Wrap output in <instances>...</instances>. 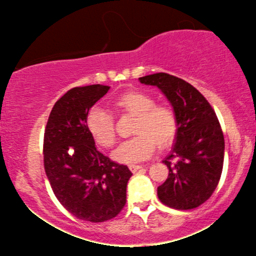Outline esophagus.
Instances as JSON below:
<instances>
[{
	"label": "esophagus",
	"instance_id": "1",
	"mask_svg": "<svg viewBox=\"0 0 256 256\" xmlns=\"http://www.w3.org/2000/svg\"><path fill=\"white\" fill-rule=\"evenodd\" d=\"M128 168L131 170V172H137V171H140V170H142L143 168V166H140V165H130V167H128Z\"/></svg>",
	"mask_w": 256,
	"mask_h": 256
}]
</instances>
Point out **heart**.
<instances>
[{
  "label": "heart",
  "mask_w": 256,
  "mask_h": 256,
  "mask_svg": "<svg viewBox=\"0 0 256 256\" xmlns=\"http://www.w3.org/2000/svg\"><path fill=\"white\" fill-rule=\"evenodd\" d=\"M114 110L134 116V134L112 154L122 164H136L148 158L154 152L155 143L166 148L174 140L178 131L177 114L171 106L156 104L149 94L143 91H128L113 102ZM86 128L95 142L104 148H110L116 142L114 118L101 108H92L86 116Z\"/></svg>",
  "instance_id": "obj_1"
}]
</instances>
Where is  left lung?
Masks as SVG:
<instances>
[{"label": "left lung", "mask_w": 256, "mask_h": 256, "mask_svg": "<svg viewBox=\"0 0 256 256\" xmlns=\"http://www.w3.org/2000/svg\"><path fill=\"white\" fill-rule=\"evenodd\" d=\"M161 90L177 114L178 131L171 154L162 161L168 177L158 188L164 204L192 210L210 198L220 180L225 142L212 106L198 89L168 73L138 78Z\"/></svg>", "instance_id": "8db88e82"}]
</instances>
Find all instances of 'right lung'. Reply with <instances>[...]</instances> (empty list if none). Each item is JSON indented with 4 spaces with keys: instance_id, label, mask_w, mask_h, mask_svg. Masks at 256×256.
I'll use <instances>...</instances> for the list:
<instances>
[{
    "instance_id": "obj_1",
    "label": "right lung",
    "mask_w": 256,
    "mask_h": 256,
    "mask_svg": "<svg viewBox=\"0 0 256 256\" xmlns=\"http://www.w3.org/2000/svg\"><path fill=\"white\" fill-rule=\"evenodd\" d=\"M110 90L95 84L68 90L54 104L44 131V170L55 196L78 219L102 222L126 204L132 173L98 150L86 128L90 108Z\"/></svg>"
}]
</instances>
